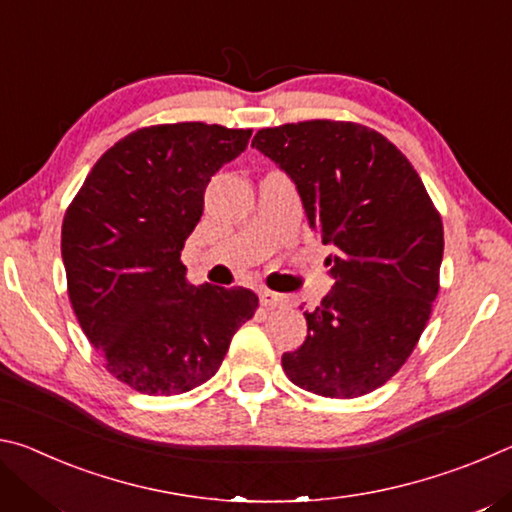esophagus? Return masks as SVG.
Masks as SVG:
<instances>
[{
	"mask_svg": "<svg viewBox=\"0 0 512 512\" xmlns=\"http://www.w3.org/2000/svg\"><path fill=\"white\" fill-rule=\"evenodd\" d=\"M259 302H262L264 307H282V305H287V298L280 296V293H275V291L262 289L259 291Z\"/></svg>",
	"mask_w": 512,
	"mask_h": 512,
	"instance_id": "obj_1",
	"label": "esophagus"
}]
</instances>
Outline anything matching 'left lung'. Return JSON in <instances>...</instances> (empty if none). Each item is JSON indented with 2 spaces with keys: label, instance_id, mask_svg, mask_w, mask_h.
<instances>
[{
  "label": "left lung",
  "instance_id": "8db88e82",
  "mask_svg": "<svg viewBox=\"0 0 512 512\" xmlns=\"http://www.w3.org/2000/svg\"><path fill=\"white\" fill-rule=\"evenodd\" d=\"M253 146L296 183L309 228L334 246V287L305 311L307 339L282 354L293 384L352 400L384 386L418 343L438 296L443 221L418 171L352 121L257 131Z\"/></svg>",
  "mask_w": 512,
  "mask_h": 512
}]
</instances>
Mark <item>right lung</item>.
<instances>
[{
  "instance_id": "1",
  "label": "right lung",
  "mask_w": 512,
  "mask_h": 512,
  "mask_svg": "<svg viewBox=\"0 0 512 512\" xmlns=\"http://www.w3.org/2000/svg\"><path fill=\"white\" fill-rule=\"evenodd\" d=\"M250 128H140L101 155L63 219L69 302L106 370L146 395H180L219 370L259 305L250 289L187 282L180 262L203 194Z\"/></svg>"
}]
</instances>
